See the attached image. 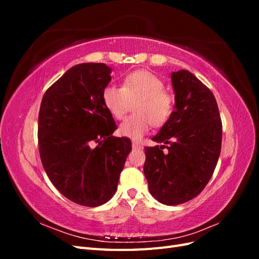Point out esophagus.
I'll return each mask as SVG.
<instances>
[{
    "instance_id": "obj_1",
    "label": "esophagus",
    "mask_w": 259,
    "mask_h": 259,
    "mask_svg": "<svg viewBox=\"0 0 259 259\" xmlns=\"http://www.w3.org/2000/svg\"><path fill=\"white\" fill-rule=\"evenodd\" d=\"M132 147H133V149H135V150H136V149H142L143 148L142 146H140V144H138L137 142H133Z\"/></svg>"
}]
</instances>
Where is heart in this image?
I'll return each mask as SVG.
<instances>
[{
  "label": "heart",
  "mask_w": 259,
  "mask_h": 259,
  "mask_svg": "<svg viewBox=\"0 0 259 259\" xmlns=\"http://www.w3.org/2000/svg\"><path fill=\"white\" fill-rule=\"evenodd\" d=\"M165 85L158 75L146 70L131 72L124 77L121 88L107 85L101 98L108 112L121 120L126 114L130 104H135V115L125 119L119 127V134L138 140L150 130L151 124L160 127L173 114L175 97L164 90Z\"/></svg>",
  "instance_id": "1"
}]
</instances>
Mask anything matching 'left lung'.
<instances>
[{"mask_svg":"<svg viewBox=\"0 0 259 259\" xmlns=\"http://www.w3.org/2000/svg\"><path fill=\"white\" fill-rule=\"evenodd\" d=\"M170 77L175 110L152 138L168 146L145 148L144 173L155 200L178 205L197 197L209 182L221 154L223 124L213 93L197 76L179 70Z\"/></svg>","mask_w":259,"mask_h":259,"instance_id":"8db88e82","label":"left lung"}]
</instances>
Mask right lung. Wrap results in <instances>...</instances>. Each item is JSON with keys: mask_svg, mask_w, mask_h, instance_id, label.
Listing matches in <instances>:
<instances>
[{"mask_svg": "<svg viewBox=\"0 0 259 259\" xmlns=\"http://www.w3.org/2000/svg\"><path fill=\"white\" fill-rule=\"evenodd\" d=\"M105 64H80L45 92L38 112V151L52 184L83 206L105 204L116 191L132 150L114 137L116 124L101 94L111 81Z\"/></svg>", "mask_w": 259, "mask_h": 259, "instance_id": "obj_1", "label": "right lung"}]
</instances>
